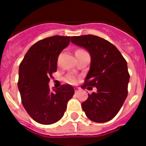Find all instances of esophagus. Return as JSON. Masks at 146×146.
<instances>
[{
	"mask_svg": "<svg viewBox=\"0 0 146 146\" xmlns=\"http://www.w3.org/2000/svg\"><path fill=\"white\" fill-rule=\"evenodd\" d=\"M74 90H75L76 93H77L78 92L80 91V88H78V87H74Z\"/></svg>",
	"mask_w": 146,
	"mask_h": 146,
	"instance_id": "esophagus-1",
	"label": "esophagus"
}]
</instances>
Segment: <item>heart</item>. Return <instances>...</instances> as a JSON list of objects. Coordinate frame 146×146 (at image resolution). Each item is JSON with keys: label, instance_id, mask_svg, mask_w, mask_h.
Instances as JSON below:
<instances>
[{"label": "heart", "instance_id": "1", "mask_svg": "<svg viewBox=\"0 0 146 146\" xmlns=\"http://www.w3.org/2000/svg\"><path fill=\"white\" fill-rule=\"evenodd\" d=\"M66 80H67L69 82H71V83H73V82H75V79L73 77H72V76H69Z\"/></svg>", "mask_w": 146, "mask_h": 146}]
</instances>
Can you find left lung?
<instances>
[{
	"label": "left lung",
	"mask_w": 146,
	"mask_h": 146,
	"mask_svg": "<svg viewBox=\"0 0 146 146\" xmlns=\"http://www.w3.org/2000/svg\"><path fill=\"white\" fill-rule=\"evenodd\" d=\"M71 42L89 51L90 68L82 88L96 86L82 108L89 120L104 123L112 120L127 97L129 81L127 63L113 44L93 35L73 36Z\"/></svg>",
	"instance_id": "obj_1"
}]
</instances>
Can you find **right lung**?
Listing matches in <instances>:
<instances>
[{
	"label": "right lung",
	"mask_w": 146,
	"mask_h": 146,
	"mask_svg": "<svg viewBox=\"0 0 146 146\" xmlns=\"http://www.w3.org/2000/svg\"><path fill=\"white\" fill-rule=\"evenodd\" d=\"M70 42V36L60 35L38 41L29 49L19 65L18 89L22 103L29 115L41 124L60 120L74 95L70 85L53 90L48 86L51 74L57 71L58 56Z\"/></svg>",
	"instance_id": "1"
}]
</instances>
